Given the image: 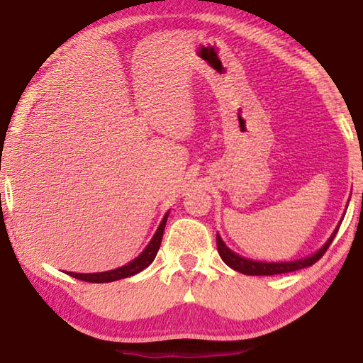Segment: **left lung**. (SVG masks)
Instances as JSON below:
<instances>
[{
  "label": "left lung",
  "mask_w": 363,
  "mask_h": 363,
  "mask_svg": "<svg viewBox=\"0 0 363 363\" xmlns=\"http://www.w3.org/2000/svg\"><path fill=\"white\" fill-rule=\"evenodd\" d=\"M341 223L337 224L335 232L331 233V237L327 240V243L323 247L315 251L314 255L309 257H304V259H298V261H290V262H259V261H251L247 259V257H242L240 255L233 253L232 250L225 247V243L223 242V238L219 237V233L216 235V245H218V253L220 256L227 266L230 269L237 270V272H242L245 275H277V274H286V272H294V270L309 267L312 264H315L320 257L325 255V251L328 250V247L333 242L335 235L337 233V229H340Z\"/></svg>",
  "instance_id": "obj_1"
}]
</instances>
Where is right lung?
Returning <instances> with one entry per match:
<instances>
[{
	"label": "right lung",
	"mask_w": 363,
	"mask_h": 363,
	"mask_svg": "<svg viewBox=\"0 0 363 363\" xmlns=\"http://www.w3.org/2000/svg\"><path fill=\"white\" fill-rule=\"evenodd\" d=\"M169 211L164 214V218L162 223H160L158 229L155 232V235L152 237L150 243L147 245L145 250L140 253L136 259H133L131 262H128L126 266H121L118 269L113 270H107V272H96V274H77V272H67L70 277H75L78 280L83 281H89V284H107V281H115V280H121L126 277H131V275L139 274L140 270H144L145 267H149L152 261L155 259V256L160 250V245H162V238H163V230L164 225H167V219H168Z\"/></svg>",
	"instance_id": "1"
}]
</instances>
